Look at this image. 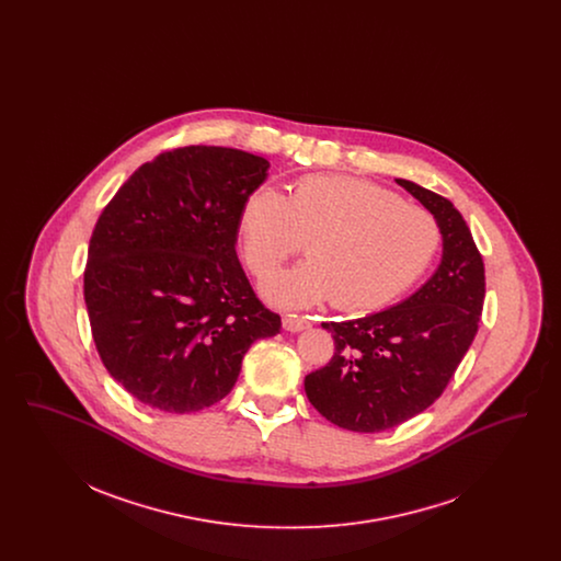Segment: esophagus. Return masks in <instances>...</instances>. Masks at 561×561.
<instances>
[{"label":"esophagus","instance_id":"esophagus-1","mask_svg":"<svg viewBox=\"0 0 561 561\" xmlns=\"http://www.w3.org/2000/svg\"><path fill=\"white\" fill-rule=\"evenodd\" d=\"M282 323H284V328L290 330V332H300V330H305V328L311 325V321L307 320L305 316H296V313H286Z\"/></svg>","mask_w":561,"mask_h":561}]
</instances>
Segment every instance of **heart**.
Wrapping results in <instances>:
<instances>
[{
  "instance_id": "obj_1",
  "label": "heart",
  "mask_w": 561,
  "mask_h": 561,
  "mask_svg": "<svg viewBox=\"0 0 561 561\" xmlns=\"http://www.w3.org/2000/svg\"><path fill=\"white\" fill-rule=\"evenodd\" d=\"M248 271L265 279L302 248L309 261L268 279L265 296L307 307L332 296L345 311L376 309L405 293L439 248L431 214L387 188L351 176L313 174L284 197L254 188L240 210Z\"/></svg>"
}]
</instances>
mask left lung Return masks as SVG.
I'll list each match as a JSON object with an SVG mask.
<instances>
[{
	"label": "left lung",
	"instance_id": "left-lung-1",
	"mask_svg": "<svg viewBox=\"0 0 561 561\" xmlns=\"http://www.w3.org/2000/svg\"><path fill=\"white\" fill-rule=\"evenodd\" d=\"M444 236L442 265L408 300L368 318L321 323L332 359L305 376L311 405L339 427L376 433L398 427L437 400L480 328L485 273L473 236L453 202L398 179Z\"/></svg>",
	"mask_w": 561,
	"mask_h": 561
}]
</instances>
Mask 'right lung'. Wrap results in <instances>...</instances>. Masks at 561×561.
Segmentation results:
<instances>
[{
  "instance_id": "right-lung-1",
  "label": "right lung",
  "mask_w": 561,
  "mask_h": 561,
  "mask_svg": "<svg viewBox=\"0 0 561 561\" xmlns=\"http://www.w3.org/2000/svg\"><path fill=\"white\" fill-rule=\"evenodd\" d=\"M268 161L188 145L142 163L99 216L83 268L92 339L134 400L174 414L222 400L241 359L282 328L236 243Z\"/></svg>"
}]
</instances>
